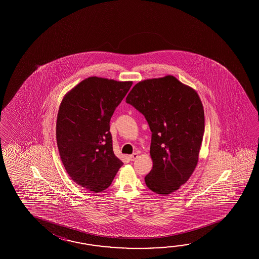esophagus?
<instances>
[{
    "label": "esophagus",
    "mask_w": 259,
    "mask_h": 259,
    "mask_svg": "<svg viewBox=\"0 0 259 259\" xmlns=\"http://www.w3.org/2000/svg\"><path fill=\"white\" fill-rule=\"evenodd\" d=\"M137 157V153H133V154H131V155H128V158H130V160H132V161H134V160L136 159Z\"/></svg>",
    "instance_id": "obj_1"
}]
</instances>
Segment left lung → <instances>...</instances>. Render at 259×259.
Here are the masks:
<instances>
[{
  "label": "left lung",
  "instance_id": "8db88e82",
  "mask_svg": "<svg viewBox=\"0 0 259 259\" xmlns=\"http://www.w3.org/2000/svg\"><path fill=\"white\" fill-rule=\"evenodd\" d=\"M126 103L142 113L152 132L153 169L144 181L157 194H169L187 182L198 162L204 113L197 93L173 76L137 83Z\"/></svg>",
  "mask_w": 259,
  "mask_h": 259
}]
</instances>
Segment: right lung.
<instances>
[{
    "instance_id": "add662e5",
    "label": "right lung",
    "mask_w": 259,
    "mask_h": 259,
    "mask_svg": "<svg viewBox=\"0 0 259 259\" xmlns=\"http://www.w3.org/2000/svg\"><path fill=\"white\" fill-rule=\"evenodd\" d=\"M132 85L88 77L61 103L56 122L61 160L72 180L92 192L109 187L123 165L113 151L110 120Z\"/></svg>"
}]
</instances>
